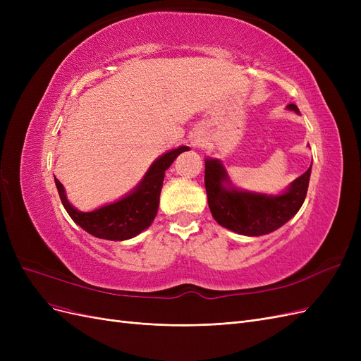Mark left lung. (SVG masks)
Here are the masks:
<instances>
[{"label":"left lung","instance_id":"1","mask_svg":"<svg viewBox=\"0 0 361 361\" xmlns=\"http://www.w3.org/2000/svg\"><path fill=\"white\" fill-rule=\"evenodd\" d=\"M288 110L300 114L298 106ZM312 166L279 194L239 190L216 158H204V187L214 220L239 235L262 236L277 231L300 211L307 194Z\"/></svg>","mask_w":361,"mask_h":361}]
</instances>
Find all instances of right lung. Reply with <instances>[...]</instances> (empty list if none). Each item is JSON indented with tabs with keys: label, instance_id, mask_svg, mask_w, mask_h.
Wrapping results in <instances>:
<instances>
[{
	"label": "right lung",
	"instance_id": "obj_1",
	"mask_svg": "<svg viewBox=\"0 0 361 361\" xmlns=\"http://www.w3.org/2000/svg\"><path fill=\"white\" fill-rule=\"evenodd\" d=\"M190 150L187 146L171 149L157 158L145 173L143 179L135 188L130 190L118 200L104 204L97 209L82 212L78 211L68 200L66 190L57 178H54L60 194L64 209L69 216L87 233L96 238L108 239V241H126V239L140 235L155 220L159 194L162 188L166 170L171 166L182 152Z\"/></svg>",
	"mask_w": 361,
	"mask_h": 361
}]
</instances>
